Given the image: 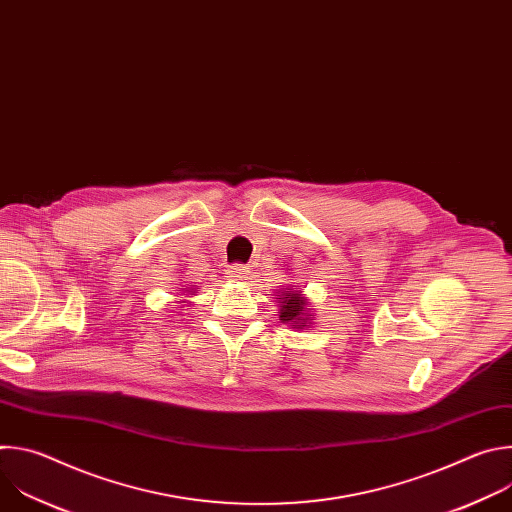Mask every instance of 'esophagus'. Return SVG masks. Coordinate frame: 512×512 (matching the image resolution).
<instances>
[{
  "mask_svg": "<svg viewBox=\"0 0 512 512\" xmlns=\"http://www.w3.org/2000/svg\"><path fill=\"white\" fill-rule=\"evenodd\" d=\"M229 277L231 279H237V281H243V279H249V267H245V265H231L229 267Z\"/></svg>",
  "mask_w": 512,
  "mask_h": 512,
  "instance_id": "34e87169",
  "label": "esophagus"
}]
</instances>
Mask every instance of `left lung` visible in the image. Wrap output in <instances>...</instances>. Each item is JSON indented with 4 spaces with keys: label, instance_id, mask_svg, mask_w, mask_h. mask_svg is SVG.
Returning <instances> with one entry per match:
<instances>
[{
    "label": "left lung",
    "instance_id": "8db88e82",
    "mask_svg": "<svg viewBox=\"0 0 512 512\" xmlns=\"http://www.w3.org/2000/svg\"><path fill=\"white\" fill-rule=\"evenodd\" d=\"M281 302V310H279V318L283 322H294L300 324L302 316H304V308H306V300L302 298V294L298 291H291V294H283V298H279Z\"/></svg>",
    "mask_w": 512,
    "mask_h": 512
}]
</instances>
